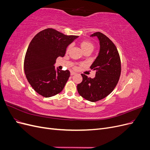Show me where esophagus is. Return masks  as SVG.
<instances>
[{
    "label": "esophagus",
    "mask_w": 150,
    "mask_h": 150,
    "mask_svg": "<svg viewBox=\"0 0 150 150\" xmlns=\"http://www.w3.org/2000/svg\"><path fill=\"white\" fill-rule=\"evenodd\" d=\"M74 74H76V73L74 72H71V76H73V75H74Z\"/></svg>",
    "instance_id": "34e87169"
}]
</instances>
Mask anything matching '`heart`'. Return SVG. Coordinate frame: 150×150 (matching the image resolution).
Instances as JSON below:
<instances>
[{
    "label": "heart",
    "instance_id": "b5f03b06",
    "mask_svg": "<svg viewBox=\"0 0 150 150\" xmlns=\"http://www.w3.org/2000/svg\"><path fill=\"white\" fill-rule=\"evenodd\" d=\"M70 47L71 46L68 47L67 50H69ZM81 49H83V52L87 51V50H92V51H93V49H94L93 44L91 42H90L89 41H83V42H81Z\"/></svg>",
    "mask_w": 150,
    "mask_h": 150
}]
</instances>
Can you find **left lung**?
<instances>
[{
    "label": "left lung",
    "mask_w": 150,
    "mask_h": 150,
    "mask_svg": "<svg viewBox=\"0 0 150 150\" xmlns=\"http://www.w3.org/2000/svg\"><path fill=\"white\" fill-rule=\"evenodd\" d=\"M90 37H97L99 52L90 68L95 70L96 76L88 78L82 74L83 81L77 86L81 96L91 102L106 98L115 89L121 74V61L118 51L111 40L103 33H94Z\"/></svg>",
    "instance_id": "left-lung-1"
}]
</instances>
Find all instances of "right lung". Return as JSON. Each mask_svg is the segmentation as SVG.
<instances>
[{
	"mask_svg": "<svg viewBox=\"0 0 150 150\" xmlns=\"http://www.w3.org/2000/svg\"><path fill=\"white\" fill-rule=\"evenodd\" d=\"M78 38L50 28L34 36L27 50L24 67L26 78L35 92L49 98L62 91L70 72L56 69L54 64L59 56H64L67 47Z\"/></svg>",
	"mask_w": 150,
	"mask_h": 150,
	"instance_id": "right-lung-1",
	"label": "right lung"
}]
</instances>
